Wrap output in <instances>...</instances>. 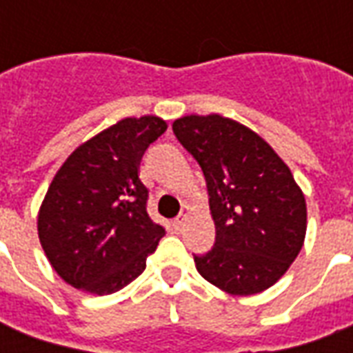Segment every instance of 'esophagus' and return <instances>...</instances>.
I'll return each instance as SVG.
<instances>
[{"instance_id":"1","label":"esophagus","mask_w":353,"mask_h":353,"mask_svg":"<svg viewBox=\"0 0 353 353\" xmlns=\"http://www.w3.org/2000/svg\"><path fill=\"white\" fill-rule=\"evenodd\" d=\"M187 212H189V208L183 206V210H181V214L177 215L176 219H174V229H176V230L181 229V225H183V221H185V215H187Z\"/></svg>"}]
</instances>
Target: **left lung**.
I'll list each match as a JSON object with an SVG mask.
<instances>
[{
    "label": "left lung",
    "mask_w": 353,
    "mask_h": 353,
    "mask_svg": "<svg viewBox=\"0 0 353 353\" xmlns=\"http://www.w3.org/2000/svg\"><path fill=\"white\" fill-rule=\"evenodd\" d=\"M206 177L214 248L196 270L230 295H255L285 274L306 234V202L288 164L265 139L221 115L172 124Z\"/></svg>",
    "instance_id": "obj_1"
}]
</instances>
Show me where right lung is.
Returning <instances> with one entry per match:
<instances>
[{"instance_id":"add662e5","label":"right lung","mask_w":353,"mask_h":353,"mask_svg":"<svg viewBox=\"0 0 353 353\" xmlns=\"http://www.w3.org/2000/svg\"><path fill=\"white\" fill-rule=\"evenodd\" d=\"M166 128L153 115L123 119L77 147L57 172L37 232L52 268L75 289L111 295L145 270L164 227L147 214L149 191L138 170Z\"/></svg>"}]
</instances>
